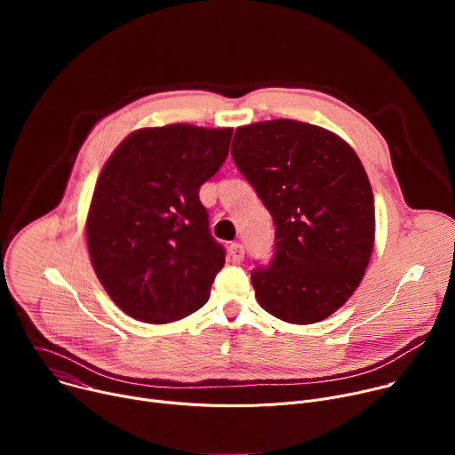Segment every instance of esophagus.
<instances>
[{
	"label": "esophagus",
	"instance_id": "1",
	"mask_svg": "<svg viewBox=\"0 0 455 455\" xmlns=\"http://www.w3.org/2000/svg\"><path fill=\"white\" fill-rule=\"evenodd\" d=\"M228 255H230V259H232L234 263H241L243 257H244V248H243V244H241V243H232V244L228 246Z\"/></svg>",
	"mask_w": 455,
	"mask_h": 455
}]
</instances>
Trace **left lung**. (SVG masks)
<instances>
[{
	"mask_svg": "<svg viewBox=\"0 0 455 455\" xmlns=\"http://www.w3.org/2000/svg\"><path fill=\"white\" fill-rule=\"evenodd\" d=\"M232 158L275 225V253L251 272L265 311L328 318L358 288L374 244V198L353 151L328 129L277 118L235 129Z\"/></svg>",
	"mask_w": 455,
	"mask_h": 455,
	"instance_id": "left-lung-1",
	"label": "left lung"
}]
</instances>
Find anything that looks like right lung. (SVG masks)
I'll use <instances>...</instances> for the list:
<instances>
[{"mask_svg": "<svg viewBox=\"0 0 455 455\" xmlns=\"http://www.w3.org/2000/svg\"><path fill=\"white\" fill-rule=\"evenodd\" d=\"M232 129L146 127L100 171L86 220L93 270L129 316L167 323L200 309L225 265L200 187L228 155Z\"/></svg>", "mask_w": 455, "mask_h": 455, "instance_id": "right-lung-1", "label": "right lung"}]
</instances>
